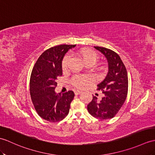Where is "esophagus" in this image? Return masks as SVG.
<instances>
[{"instance_id": "esophagus-1", "label": "esophagus", "mask_w": 155, "mask_h": 155, "mask_svg": "<svg viewBox=\"0 0 155 155\" xmlns=\"http://www.w3.org/2000/svg\"><path fill=\"white\" fill-rule=\"evenodd\" d=\"M81 93H82V91H78V90H76V91H74V94H75V95H78V94H81Z\"/></svg>"}]
</instances>
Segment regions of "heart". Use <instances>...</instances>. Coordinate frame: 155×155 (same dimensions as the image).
<instances>
[{
  "mask_svg": "<svg viewBox=\"0 0 155 155\" xmlns=\"http://www.w3.org/2000/svg\"><path fill=\"white\" fill-rule=\"evenodd\" d=\"M77 54L88 66L94 64L99 57L98 53L94 50L88 48L81 49L77 52ZM69 59L70 57L69 55L64 57L62 61V64H61L63 70L67 69ZM91 82L92 78L88 76H86V75H75L71 79V83L77 88H83L89 83H91Z\"/></svg>",
  "mask_w": 155,
  "mask_h": 155,
  "instance_id": "obj_1",
  "label": "heart"
}]
</instances>
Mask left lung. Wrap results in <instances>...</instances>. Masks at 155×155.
I'll return each mask as SVG.
<instances>
[{"label": "left lung", "mask_w": 155, "mask_h": 155, "mask_svg": "<svg viewBox=\"0 0 155 155\" xmlns=\"http://www.w3.org/2000/svg\"><path fill=\"white\" fill-rule=\"evenodd\" d=\"M94 48L105 56L108 63L106 77L97 86L98 91L104 94L99 101L93 96L87 109L90 114L100 120L114 117L124 104L128 91V77L126 68L118 54L112 50L102 47Z\"/></svg>", "instance_id": "left-lung-1"}]
</instances>
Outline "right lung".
Returning <instances> with one entry per match:
<instances>
[{"label": "right lung", "instance_id": "obj_1", "mask_svg": "<svg viewBox=\"0 0 155 155\" xmlns=\"http://www.w3.org/2000/svg\"><path fill=\"white\" fill-rule=\"evenodd\" d=\"M76 45H60L47 49L39 56L32 70L30 91L31 101L41 118L50 122L63 120L69 112L74 94L69 91L57 94V77L62 75L65 53Z\"/></svg>", "mask_w": 155, "mask_h": 155}]
</instances>
